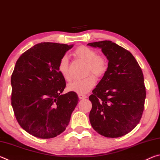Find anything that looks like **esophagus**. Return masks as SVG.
<instances>
[{"label": "esophagus", "mask_w": 160, "mask_h": 160, "mask_svg": "<svg viewBox=\"0 0 160 160\" xmlns=\"http://www.w3.org/2000/svg\"><path fill=\"white\" fill-rule=\"evenodd\" d=\"M78 97H79V99H86L87 97V95L86 94H78Z\"/></svg>", "instance_id": "obj_1"}]
</instances>
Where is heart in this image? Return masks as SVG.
Segmentation results:
<instances>
[{
    "label": "heart",
    "instance_id": "1",
    "mask_svg": "<svg viewBox=\"0 0 160 160\" xmlns=\"http://www.w3.org/2000/svg\"><path fill=\"white\" fill-rule=\"evenodd\" d=\"M74 55L78 58L87 63L86 78L80 80H75L68 85V90L78 94H84L90 91L95 85L97 78L104 76L107 71L108 63L103 56L97 55V53L92 48L85 46H80L74 51ZM58 68L60 73L65 80H71L69 71V61L66 56L62 57L58 63ZM92 72L93 74L90 73ZM90 75H89L88 74Z\"/></svg>",
    "mask_w": 160,
    "mask_h": 160
}]
</instances>
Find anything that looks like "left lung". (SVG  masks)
Segmentation results:
<instances>
[{
    "instance_id": "left-lung-1",
    "label": "left lung",
    "mask_w": 160,
    "mask_h": 160,
    "mask_svg": "<svg viewBox=\"0 0 160 160\" xmlns=\"http://www.w3.org/2000/svg\"><path fill=\"white\" fill-rule=\"evenodd\" d=\"M102 48L108 69L89 97L92 102L90 121L92 128L107 138L131 132L139 123L146 97L144 77L132 53L112 41L89 43Z\"/></svg>"
}]
</instances>
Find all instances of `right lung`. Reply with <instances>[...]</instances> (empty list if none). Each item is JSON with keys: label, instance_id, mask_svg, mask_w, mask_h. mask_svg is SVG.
Returning a JSON list of instances; mask_svg holds the SVG:
<instances>
[{"label": "right lung", "instance_id": "obj_1", "mask_svg": "<svg viewBox=\"0 0 160 160\" xmlns=\"http://www.w3.org/2000/svg\"><path fill=\"white\" fill-rule=\"evenodd\" d=\"M72 47L42 42L16 62L11 76V104L18 123L34 137L48 139L60 135L78 104L76 92L61 94L66 80L58 68L60 59Z\"/></svg>", "mask_w": 160, "mask_h": 160}]
</instances>
